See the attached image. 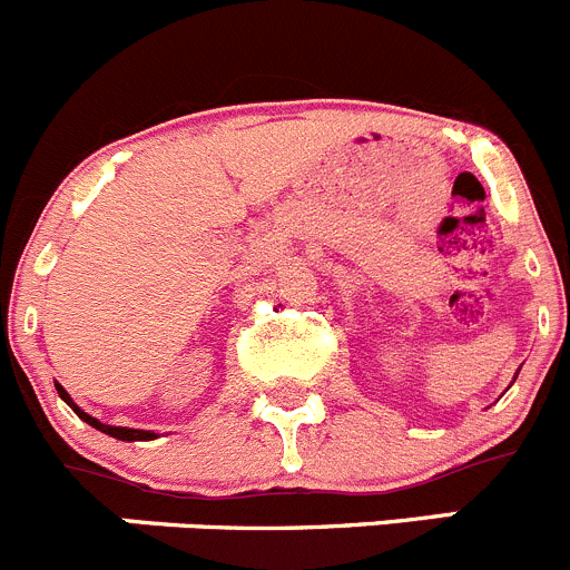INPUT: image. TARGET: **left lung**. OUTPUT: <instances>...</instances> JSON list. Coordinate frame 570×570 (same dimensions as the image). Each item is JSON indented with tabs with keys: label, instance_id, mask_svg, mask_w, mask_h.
<instances>
[{
	"label": "left lung",
	"instance_id": "obj_1",
	"mask_svg": "<svg viewBox=\"0 0 570 570\" xmlns=\"http://www.w3.org/2000/svg\"><path fill=\"white\" fill-rule=\"evenodd\" d=\"M515 379H518V373H515Z\"/></svg>",
	"mask_w": 570,
	"mask_h": 570
}]
</instances>
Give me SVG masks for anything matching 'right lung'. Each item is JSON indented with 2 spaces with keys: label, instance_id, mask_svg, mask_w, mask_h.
<instances>
[{
  "label": "right lung",
  "instance_id": "add662e5",
  "mask_svg": "<svg viewBox=\"0 0 570 570\" xmlns=\"http://www.w3.org/2000/svg\"><path fill=\"white\" fill-rule=\"evenodd\" d=\"M55 390H58V395L63 397L66 403H69L71 412H75L77 417L82 420V423H88V425H91V429H97V432L110 434V438H116V440H125V443H136V440H156L158 438L156 432H145V429H127V425H108V423H102V420H97V417H91V414H88V412H82V409L77 406L75 401H71V395L63 390V386L55 384Z\"/></svg>",
  "mask_w": 570,
  "mask_h": 570
}]
</instances>
